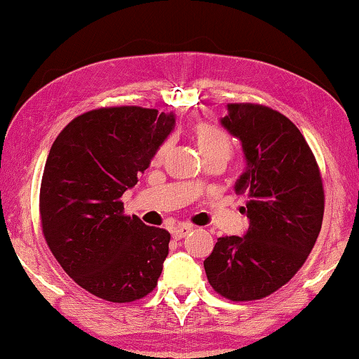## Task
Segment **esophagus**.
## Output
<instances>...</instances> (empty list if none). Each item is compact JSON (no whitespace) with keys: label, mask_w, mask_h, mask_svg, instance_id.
I'll use <instances>...</instances> for the list:
<instances>
[{"label":"esophagus","mask_w":359,"mask_h":359,"mask_svg":"<svg viewBox=\"0 0 359 359\" xmlns=\"http://www.w3.org/2000/svg\"><path fill=\"white\" fill-rule=\"evenodd\" d=\"M194 227H193V224H188V222H183V224H178L176 225V227L171 230V235H173V238H176V240H180V238H183V237H186V235H188L191 230H193Z\"/></svg>","instance_id":"1"}]
</instances>
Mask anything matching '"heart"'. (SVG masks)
<instances>
[{
	"mask_svg": "<svg viewBox=\"0 0 359 359\" xmlns=\"http://www.w3.org/2000/svg\"><path fill=\"white\" fill-rule=\"evenodd\" d=\"M196 139H198V145L201 151H203L204 158L205 156H222V158L229 160L233 154L232 135L222 129V127L212 124V122H199L196 126ZM170 144V139L161 142L154 155V161L161 160V156L168 150Z\"/></svg>",
	"mask_w": 359,
	"mask_h": 359,
	"instance_id": "b5f03b06",
	"label": "heart"
}]
</instances>
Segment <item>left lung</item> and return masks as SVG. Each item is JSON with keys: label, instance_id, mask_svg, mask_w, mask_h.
Here are the masks:
<instances>
[{"label": "left lung", "instance_id": "8db88e82", "mask_svg": "<svg viewBox=\"0 0 359 359\" xmlns=\"http://www.w3.org/2000/svg\"><path fill=\"white\" fill-rule=\"evenodd\" d=\"M222 126L242 142L245 237H222L204 259L208 281L233 302L263 299L291 281L322 227L325 193L311 147L292 121L255 102H230Z\"/></svg>", "mask_w": 359, "mask_h": 359}]
</instances>
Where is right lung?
I'll use <instances>...</instances> for the list:
<instances>
[{"mask_svg": "<svg viewBox=\"0 0 359 359\" xmlns=\"http://www.w3.org/2000/svg\"><path fill=\"white\" fill-rule=\"evenodd\" d=\"M175 116L140 106L97 107L68 122L43 168L39 214L43 238L68 276L104 301L126 304L154 291L170 232L124 214Z\"/></svg>", "mask_w": 359, "mask_h": 359, "instance_id": "1", "label": "right lung"}]
</instances>
